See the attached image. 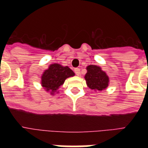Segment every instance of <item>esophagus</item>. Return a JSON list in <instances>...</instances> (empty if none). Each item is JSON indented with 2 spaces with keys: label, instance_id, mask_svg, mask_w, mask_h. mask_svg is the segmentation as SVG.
<instances>
[{
  "label": "esophagus",
  "instance_id": "34e87169",
  "mask_svg": "<svg viewBox=\"0 0 148 148\" xmlns=\"http://www.w3.org/2000/svg\"><path fill=\"white\" fill-rule=\"evenodd\" d=\"M74 72H75V74H76V75H77V76H79V75L81 74V70L79 69V68H75V69H74Z\"/></svg>",
  "mask_w": 148,
  "mask_h": 148
}]
</instances>
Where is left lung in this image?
Segmentation results:
<instances>
[{
    "mask_svg": "<svg viewBox=\"0 0 148 148\" xmlns=\"http://www.w3.org/2000/svg\"><path fill=\"white\" fill-rule=\"evenodd\" d=\"M84 78L88 88L94 90L101 91L108 88L109 84V77L107 74L96 65L87 67V74Z\"/></svg>",
    "mask_w": 148,
    "mask_h": 148,
    "instance_id": "left-lung-1",
    "label": "left lung"
}]
</instances>
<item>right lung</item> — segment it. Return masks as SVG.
<instances>
[{"label":"right lung","mask_w":148,"mask_h":148,"mask_svg":"<svg viewBox=\"0 0 148 148\" xmlns=\"http://www.w3.org/2000/svg\"><path fill=\"white\" fill-rule=\"evenodd\" d=\"M73 76H74V71L67 66L64 67L58 64H52L43 73L41 85L46 91L53 95L54 93H58L57 90L64 83L66 79Z\"/></svg>","instance_id":"add662e5"}]
</instances>
